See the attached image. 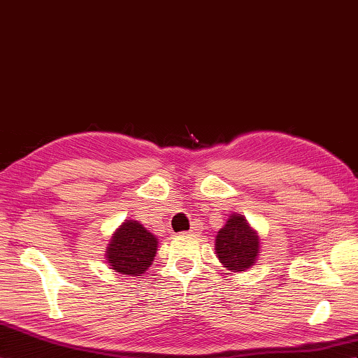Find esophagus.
Listing matches in <instances>:
<instances>
[{
	"instance_id": "esophagus-1",
	"label": "esophagus",
	"mask_w": 358,
	"mask_h": 358,
	"mask_svg": "<svg viewBox=\"0 0 358 358\" xmlns=\"http://www.w3.org/2000/svg\"><path fill=\"white\" fill-rule=\"evenodd\" d=\"M200 231H201V224H199V223L192 224L191 229H189V234L191 235H197V234H200Z\"/></svg>"
}]
</instances>
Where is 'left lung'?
<instances>
[{"instance_id":"1","label":"left lung","mask_w":358,"mask_h":358,"mask_svg":"<svg viewBox=\"0 0 358 358\" xmlns=\"http://www.w3.org/2000/svg\"><path fill=\"white\" fill-rule=\"evenodd\" d=\"M217 256L227 269L245 271L259 253V238L251 230L245 217L231 214L224 227L218 231L215 238Z\"/></svg>"}]
</instances>
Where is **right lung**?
<instances>
[{"instance_id": "right-lung-1", "label": "right lung", "mask_w": 358, "mask_h": 358, "mask_svg": "<svg viewBox=\"0 0 358 358\" xmlns=\"http://www.w3.org/2000/svg\"><path fill=\"white\" fill-rule=\"evenodd\" d=\"M158 241L137 221H124L107 248V259L115 273L138 275L152 265Z\"/></svg>"}]
</instances>
